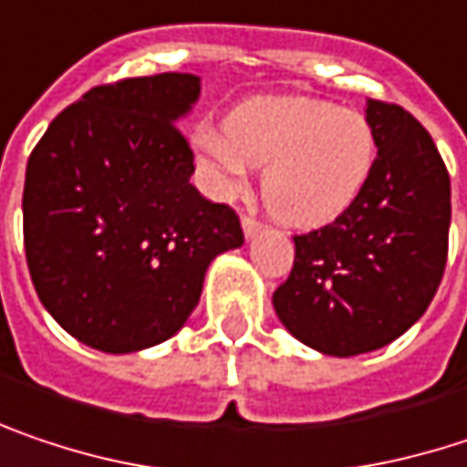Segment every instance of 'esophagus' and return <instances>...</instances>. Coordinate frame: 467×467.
I'll return each instance as SVG.
<instances>
[{
    "mask_svg": "<svg viewBox=\"0 0 467 467\" xmlns=\"http://www.w3.org/2000/svg\"><path fill=\"white\" fill-rule=\"evenodd\" d=\"M262 227H265V224H262L256 216H248V213L243 216V233H245V237H254V234H259L262 233Z\"/></svg>",
    "mask_w": 467,
    "mask_h": 467,
    "instance_id": "1",
    "label": "esophagus"
}]
</instances>
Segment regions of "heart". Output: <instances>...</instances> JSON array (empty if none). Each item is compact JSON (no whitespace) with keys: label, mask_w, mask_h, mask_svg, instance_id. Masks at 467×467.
<instances>
[{"label":"heart","mask_w":467,"mask_h":467,"mask_svg":"<svg viewBox=\"0 0 467 467\" xmlns=\"http://www.w3.org/2000/svg\"><path fill=\"white\" fill-rule=\"evenodd\" d=\"M197 147L230 187L248 165L265 168L267 211L296 230H316L342 216L358 200L377 157V139L363 114L296 96L234 107L227 133L202 128Z\"/></svg>","instance_id":"b5f03b06"}]
</instances>
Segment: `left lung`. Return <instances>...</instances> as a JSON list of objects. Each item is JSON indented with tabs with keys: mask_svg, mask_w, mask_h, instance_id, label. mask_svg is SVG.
<instances>
[{
	"mask_svg": "<svg viewBox=\"0 0 467 467\" xmlns=\"http://www.w3.org/2000/svg\"><path fill=\"white\" fill-rule=\"evenodd\" d=\"M371 176L331 224L294 234V267L273 294L307 348L358 356L385 348L433 302L449 254L451 187L431 133L399 104L368 101Z\"/></svg>",
	"mask_w": 467,
	"mask_h": 467,
	"instance_id": "1",
	"label": "left lung"
}]
</instances>
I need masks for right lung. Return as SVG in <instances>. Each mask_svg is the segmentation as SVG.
<instances>
[{
    "label": "right lung",
    "mask_w": 467,
    "mask_h": 467,
    "mask_svg": "<svg viewBox=\"0 0 467 467\" xmlns=\"http://www.w3.org/2000/svg\"><path fill=\"white\" fill-rule=\"evenodd\" d=\"M194 74L90 88L45 130L26 165L23 245L39 302L104 353L173 337L200 302L213 256L243 245L230 205L190 184L179 130Z\"/></svg>",
    "instance_id": "right-lung-1"
}]
</instances>
